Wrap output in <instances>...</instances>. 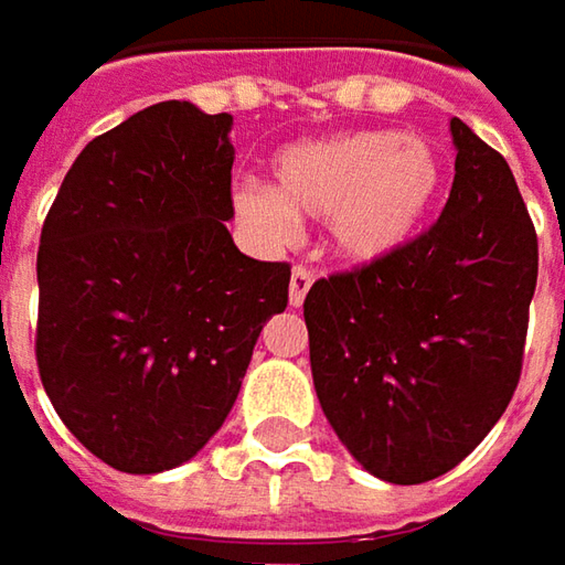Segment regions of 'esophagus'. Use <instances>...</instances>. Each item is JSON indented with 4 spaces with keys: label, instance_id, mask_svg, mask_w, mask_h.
<instances>
[{
    "label": "esophagus",
    "instance_id": "esophagus-1",
    "mask_svg": "<svg viewBox=\"0 0 565 565\" xmlns=\"http://www.w3.org/2000/svg\"><path fill=\"white\" fill-rule=\"evenodd\" d=\"M311 286H315V273L308 270V267H295L292 282H289V305L301 308V301H305V295H308Z\"/></svg>",
    "mask_w": 565,
    "mask_h": 565
}]
</instances>
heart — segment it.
I'll use <instances>...</instances> for the list:
<instances>
[{
    "instance_id": "1",
    "label": "heart",
    "mask_w": 565,
    "mask_h": 565,
    "mask_svg": "<svg viewBox=\"0 0 565 565\" xmlns=\"http://www.w3.org/2000/svg\"><path fill=\"white\" fill-rule=\"evenodd\" d=\"M444 188L440 150L412 131H349L286 147L273 160V188L245 182L235 206L273 242L292 235L295 216L327 220L330 242L355 264L405 248Z\"/></svg>"
}]
</instances>
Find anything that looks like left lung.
<instances>
[{"label": "left lung", "mask_w": 565, "mask_h": 565, "mask_svg": "<svg viewBox=\"0 0 565 565\" xmlns=\"http://www.w3.org/2000/svg\"><path fill=\"white\" fill-rule=\"evenodd\" d=\"M456 179L434 226L305 298L320 408L374 478L424 484L507 412L522 374L537 235L510 163L449 121Z\"/></svg>", "instance_id": "1"}]
</instances>
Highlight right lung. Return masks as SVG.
Here are the masks:
<instances>
[{
	"mask_svg": "<svg viewBox=\"0 0 565 565\" xmlns=\"http://www.w3.org/2000/svg\"><path fill=\"white\" fill-rule=\"evenodd\" d=\"M232 116L147 106L87 143L40 232L36 367L106 466L157 475L223 427L289 264L235 248Z\"/></svg>",
	"mask_w": 565,
	"mask_h": 565,
	"instance_id": "1",
	"label": "right lung"
}]
</instances>
